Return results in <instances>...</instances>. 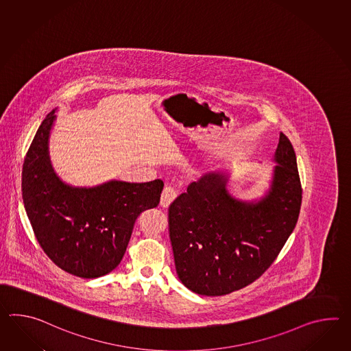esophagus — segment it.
Listing matches in <instances>:
<instances>
[{"mask_svg":"<svg viewBox=\"0 0 351 351\" xmlns=\"http://www.w3.org/2000/svg\"><path fill=\"white\" fill-rule=\"evenodd\" d=\"M178 195H179V191L175 189L173 186H166L164 189V191H162V194H161V206H164V208H167L170 204L178 197Z\"/></svg>","mask_w":351,"mask_h":351,"instance_id":"34e87169","label":"esophagus"}]
</instances>
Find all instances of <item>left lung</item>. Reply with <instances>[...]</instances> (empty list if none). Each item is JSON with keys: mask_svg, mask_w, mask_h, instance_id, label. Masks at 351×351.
I'll return each instance as SVG.
<instances>
[{"mask_svg": "<svg viewBox=\"0 0 351 351\" xmlns=\"http://www.w3.org/2000/svg\"><path fill=\"white\" fill-rule=\"evenodd\" d=\"M272 186L259 203L226 193L206 175L169 206V237L180 280L195 293L223 296L244 289L272 265L293 232L302 203L296 154L280 133Z\"/></svg>", "mask_w": 351, "mask_h": 351, "instance_id": "1", "label": "left lung"}]
</instances>
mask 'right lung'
Instances as JSON below:
<instances>
[{"mask_svg":"<svg viewBox=\"0 0 351 351\" xmlns=\"http://www.w3.org/2000/svg\"><path fill=\"white\" fill-rule=\"evenodd\" d=\"M54 110L39 127L24 160L25 210L41 250L55 265L82 278L113 271L125 256L133 224L156 208L164 181H110L92 189L62 184L47 156Z\"/></svg>","mask_w":351,"mask_h":351,"instance_id":"1","label":"right lung"}]
</instances>
